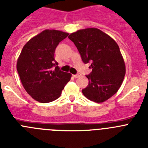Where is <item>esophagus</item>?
I'll return each instance as SVG.
<instances>
[{"instance_id": "esophagus-1", "label": "esophagus", "mask_w": 148, "mask_h": 148, "mask_svg": "<svg viewBox=\"0 0 148 148\" xmlns=\"http://www.w3.org/2000/svg\"><path fill=\"white\" fill-rule=\"evenodd\" d=\"M81 75H82L81 74H76V75H73V77H74V78H79Z\"/></svg>"}]
</instances>
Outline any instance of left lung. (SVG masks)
I'll list each match as a JSON object with an SVG mask.
<instances>
[{"label": "left lung", "mask_w": 148, "mask_h": 148, "mask_svg": "<svg viewBox=\"0 0 148 148\" xmlns=\"http://www.w3.org/2000/svg\"><path fill=\"white\" fill-rule=\"evenodd\" d=\"M84 63L91 62L92 73L84 95L94 102H104L117 92L126 68L119 47L112 38L97 28H87L70 34Z\"/></svg>", "instance_id": "left-lung-1"}]
</instances>
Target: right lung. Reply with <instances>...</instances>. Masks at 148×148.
Wrapping results in <instances>:
<instances>
[{
	"label": "right lung",
	"instance_id": "1",
	"mask_svg": "<svg viewBox=\"0 0 148 148\" xmlns=\"http://www.w3.org/2000/svg\"><path fill=\"white\" fill-rule=\"evenodd\" d=\"M69 33L45 29L23 46L17 61V70L27 93L40 103L58 99L72 75L58 69L54 53L59 42ZM56 66L54 71L52 66Z\"/></svg>",
	"mask_w": 148,
	"mask_h": 148
}]
</instances>
